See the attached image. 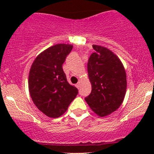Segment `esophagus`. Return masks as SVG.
Instances as JSON below:
<instances>
[{
  "label": "esophagus",
  "mask_w": 154,
  "mask_h": 154,
  "mask_svg": "<svg viewBox=\"0 0 154 154\" xmlns=\"http://www.w3.org/2000/svg\"><path fill=\"white\" fill-rule=\"evenodd\" d=\"M76 87H77V88H80V83H77V84H76Z\"/></svg>",
  "instance_id": "1"
}]
</instances>
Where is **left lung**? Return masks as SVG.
<instances>
[{"label": "left lung", "mask_w": 154, "mask_h": 154, "mask_svg": "<svg viewBox=\"0 0 154 154\" xmlns=\"http://www.w3.org/2000/svg\"><path fill=\"white\" fill-rule=\"evenodd\" d=\"M92 47L94 53L87 64L91 91L85 100L96 114L103 117L116 111L123 102L127 76L122 62L111 51L95 45Z\"/></svg>", "instance_id": "8db88e82"}]
</instances>
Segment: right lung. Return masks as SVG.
I'll list each match as a JSON object with an SVG mask.
<instances>
[{
	"mask_svg": "<svg viewBox=\"0 0 154 154\" xmlns=\"http://www.w3.org/2000/svg\"><path fill=\"white\" fill-rule=\"evenodd\" d=\"M72 48L71 45H55L42 52L31 66L28 82L31 98L48 117L64 114L78 94V89L67 81L63 69Z\"/></svg>",
	"mask_w": 154,
	"mask_h": 154,
	"instance_id": "1",
	"label": "right lung"
}]
</instances>
